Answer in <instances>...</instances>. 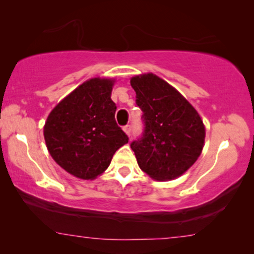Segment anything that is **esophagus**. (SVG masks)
I'll return each mask as SVG.
<instances>
[{
  "instance_id": "1",
  "label": "esophagus",
  "mask_w": 254,
  "mask_h": 254,
  "mask_svg": "<svg viewBox=\"0 0 254 254\" xmlns=\"http://www.w3.org/2000/svg\"><path fill=\"white\" fill-rule=\"evenodd\" d=\"M124 130H125V133L128 135V136H130V131H131L130 125H126V126H124Z\"/></svg>"
}]
</instances>
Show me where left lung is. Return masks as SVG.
Wrapping results in <instances>:
<instances>
[{"label":"left lung","instance_id":"8db88e82","mask_svg":"<svg viewBox=\"0 0 254 254\" xmlns=\"http://www.w3.org/2000/svg\"><path fill=\"white\" fill-rule=\"evenodd\" d=\"M143 131L130 143L138 166L152 179L171 180L192 166L203 148L204 126L195 109L154 74L130 79Z\"/></svg>","mask_w":254,"mask_h":254}]
</instances>
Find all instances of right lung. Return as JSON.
<instances>
[{
  "mask_svg": "<svg viewBox=\"0 0 254 254\" xmlns=\"http://www.w3.org/2000/svg\"><path fill=\"white\" fill-rule=\"evenodd\" d=\"M112 86V79H89L59 103L45 124L51 156L77 178L95 179L109 168L114 152L128 142L114 118Z\"/></svg>",
  "mask_w": 254,
  "mask_h": 254,
  "instance_id": "add662e5",
  "label": "right lung"
}]
</instances>
